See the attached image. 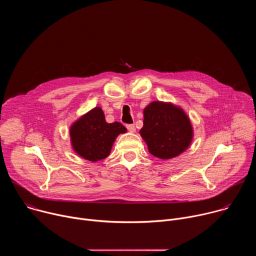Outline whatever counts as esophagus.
Returning a JSON list of instances; mask_svg holds the SVG:
<instances>
[{
	"mask_svg": "<svg viewBox=\"0 0 256 256\" xmlns=\"http://www.w3.org/2000/svg\"><path fill=\"white\" fill-rule=\"evenodd\" d=\"M126 128L128 130V132H136V126L134 124H128L126 126Z\"/></svg>",
	"mask_w": 256,
	"mask_h": 256,
	"instance_id": "obj_1",
	"label": "esophagus"
}]
</instances>
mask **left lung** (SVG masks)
I'll return each instance as SVG.
<instances>
[{
  "instance_id": "left-lung-1",
  "label": "left lung",
  "mask_w": 256,
  "mask_h": 256,
  "mask_svg": "<svg viewBox=\"0 0 256 256\" xmlns=\"http://www.w3.org/2000/svg\"><path fill=\"white\" fill-rule=\"evenodd\" d=\"M144 126L140 134L149 152L163 160L179 156L188 150L194 138V128L181 107L153 101L144 108Z\"/></svg>"
}]
</instances>
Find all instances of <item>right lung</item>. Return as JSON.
Segmentation results:
<instances>
[{"instance_id":"1","label":"right lung","mask_w":256,"mask_h":256,"mask_svg":"<svg viewBox=\"0 0 256 256\" xmlns=\"http://www.w3.org/2000/svg\"><path fill=\"white\" fill-rule=\"evenodd\" d=\"M126 132L120 122L107 124L100 107H94L70 126L72 148L80 157L97 162L112 152L116 138Z\"/></svg>"}]
</instances>
